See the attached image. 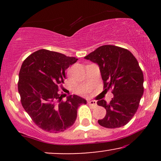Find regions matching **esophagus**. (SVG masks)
<instances>
[{
	"label": "esophagus",
	"instance_id": "34e87169",
	"mask_svg": "<svg viewBox=\"0 0 161 161\" xmlns=\"http://www.w3.org/2000/svg\"><path fill=\"white\" fill-rule=\"evenodd\" d=\"M88 104L89 105H92V106H97V102L95 101H88Z\"/></svg>",
	"mask_w": 161,
	"mask_h": 161
}]
</instances>
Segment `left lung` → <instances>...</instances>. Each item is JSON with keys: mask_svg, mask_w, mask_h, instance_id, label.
Instances as JSON below:
<instances>
[{"mask_svg": "<svg viewBox=\"0 0 161 161\" xmlns=\"http://www.w3.org/2000/svg\"><path fill=\"white\" fill-rule=\"evenodd\" d=\"M99 66L105 92L112 89L110 102L99 100L97 105L106 109L101 126L119 128L133 117L144 92V76L138 60L130 51L115 45H103L84 57Z\"/></svg>", "mask_w": 161, "mask_h": 161, "instance_id": "1", "label": "left lung"}]
</instances>
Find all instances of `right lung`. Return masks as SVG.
Segmentation results:
<instances>
[{
    "label": "right lung",
    "instance_id": "obj_1",
    "mask_svg": "<svg viewBox=\"0 0 161 161\" xmlns=\"http://www.w3.org/2000/svg\"><path fill=\"white\" fill-rule=\"evenodd\" d=\"M78 59L42 49L24 60L19 73L18 91L23 108L39 128L49 132H64L74 124L79 105L86 101L78 95L61 101L59 86L65 70Z\"/></svg>",
    "mask_w": 161,
    "mask_h": 161
}]
</instances>
